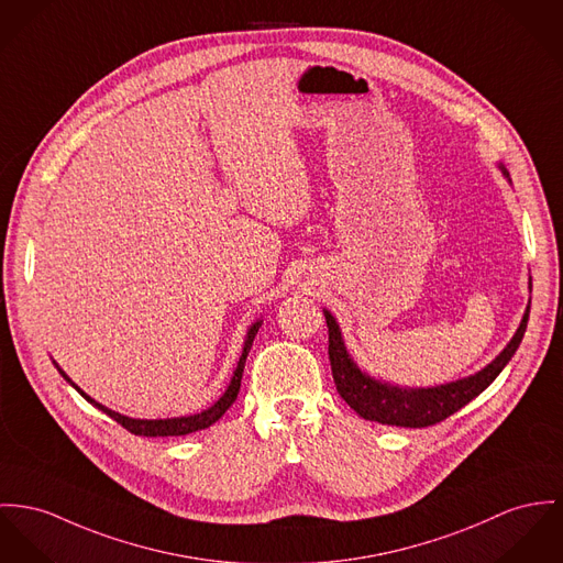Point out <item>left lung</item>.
<instances>
[{
    "label": "left lung",
    "mask_w": 563,
    "mask_h": 563,
    "mask_svg": "<svg viewBox=\"0 0 563 563\" xmlns=\"http://www.w3.org/2000/svg\"><path fill=\"white\" fill-rule=\"evenodd\" d=\"M501 174L508 177L506 167H499ZM531 289V278H529ZM325 323H328V336H330V364H332V377L339 394L343 396L346 405L362 416L364 420L388 424V427H407V429H424L433 427L437 422L450 418L459 409H463L467 402H472L477 394L488 388L497 375L506 368V364L517 353L522 334L527 330L529 319V306L522 314L519 330L512 336V341L506 349L476 375H470L465 379L437 386V388H398L384 384L357 368V364L351 360L346 351L341 328L330 310H323Z\"/></svg>",
    "instance_id": "8db88e82"
}]
</instances>
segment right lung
I'll return each instance as SVG.
<instances>
[{
  "label": "right lung",
  "instance_id": "1",
  "mask_svg": "<svg viewBox=\"0 0 563 563\" xmlns=\"http://www.w3.org/2000/svg\"><path fill=\"white\" fill-rule=\"evenodd\" d=\"M260 328L261 319L249 328L246 341H244V349H242V355H240V362H238V368H235V373H233V377H231L229 388L224 389V394L218 398L217 402H214L210 409H206V411H201V413H195V416L167 418V420H134V418H129V416H122V413H118V411H113V409H109V407L96 402V400H93L91 396H87L86 391L79 388L77 384H73V382L68 379V375H66L55 362H53V364L57 366L59 375H62L73 388L77 389V391L86 398L87 402H91L96 409H100L102 413H107L109 418H113L118 424H122L130 433L139 434V437H179V434L195 433V431H203V429L212 427L214 422H218V420L224 416V411L235 402L238 391H240V384H242L244 364H246L249 351H251V346H253V341H255Z\"/></svg>",
  "mask_w": 563,
  "mask_h": 563
}]
</instances>
